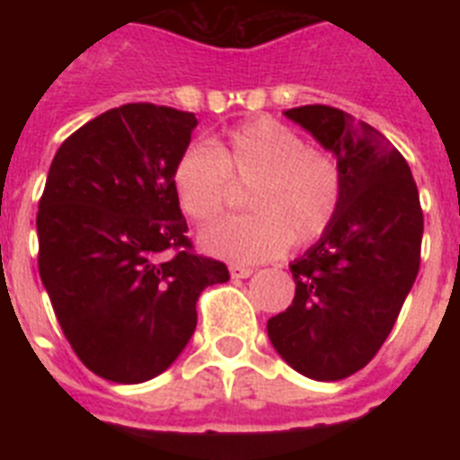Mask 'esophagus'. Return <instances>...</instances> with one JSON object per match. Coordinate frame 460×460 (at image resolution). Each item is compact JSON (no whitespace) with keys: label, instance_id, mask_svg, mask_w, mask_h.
Returning <instances> with one entry per match:
<instances>
[{"label":"esophagus","instance_id":"34e87169","mask_svg":"<svg viewBox=\"0 0 460 460\" xmlns=\"http://www.w3.org/2000/svg\"><path fill=\"white\" fill-rule=\"evenodd\" d=\"M251 274H253V270H251V267L230 265V276H233V279H249Z\"/></svg>","mask_w":460,"mask_h":460}]
</instances>
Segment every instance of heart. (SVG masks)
I'll return each instance as SVG.
<instances>
[{"label": "heart", "instance_id": "1", "mask_svg": "<svg viewBox=\"0 0 460 460\" xmlns=\"http://www.w3.org/2000/svg\"><path fill=\"white\" fill-rule=\"evenodd\" d=\"M234 184L251 186V214L211 226L202 249L233 262L279 258L295 243L318 242L343 202L339 161L274 119H255L227 131L211 147L190 145L172 168L181 211L207 226L233 205Z\"/></svg>", "mask_w": 460, "mask_h": 460}]
</instances>
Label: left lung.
I'll use <instances>...</instances> for the list:
<instances>
[{
	"mask_svg": "<svg viewBox=\"0 0 460 460\" xmlns=\"http://www.w3.org/2000/svg\"><path fill=\"white\" fill-rule=\"evenodd\" d=\"M343 170L339 217L290 265L295 299L270 318L283 359L313 380L364 368L396 323L421 260L424 214L405 158L373 126L332 105L286 110Z\"/></svg>",
	"mask_w": 460,
	"mask_h": 460,
	"instance_id": "8db88e82",
	"label": "left lung"
}]
</instances>
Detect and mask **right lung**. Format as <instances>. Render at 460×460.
Returning a JSON list of instances; mask_svg holds the SVG:
<instances>
[{
	"instance_id": "add662e5",
	"label": "right lung",
	"mask_w": 460,
	"mask_h": 460,
	"mask_svg": "<svg viewBox=\"0 0 460 460\" xmlns=\"http://www.w3.org/2000/svg\"><path fill=\"white\" fill-rule=\"evenodd\" d=\"M193 112L126 103L57 149L39 200V274L84 367L121 385L152 380L184 350L198 296L230 280L193 251L172 168Z\"/></svg>"
}]
</instances>
